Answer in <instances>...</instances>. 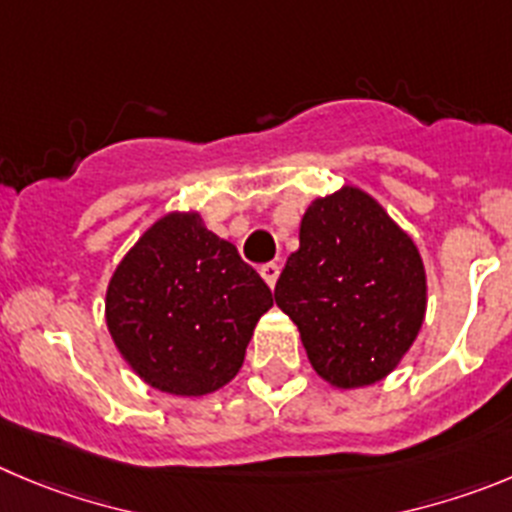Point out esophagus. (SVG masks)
<instances>
[{
  "label": "esophagus",
  "mask_w": 512,
  "mask_h": 512,
  "mask_svg": "<svg viewBox=\"0 0 512 512\" xmlns=\"http://www.w3.org/2000/svg\"><path fill=\"white\" fill-rule=\"evenodd\" d=\"M260 275L265 278V283L270 285V288H275V283H278L280 278V265L278 262H267V265L260 267Z\"/></svg>",
  "instance_id": "1"
}]
</instances>
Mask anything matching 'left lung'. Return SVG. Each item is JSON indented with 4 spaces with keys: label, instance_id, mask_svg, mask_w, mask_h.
I'll return each mask as SVG.
<instances>
[{
    "label": "left lung",
    "instance_id": "8db88e82",
    "mask_svg": "<svg viewBox=\"0 0 512 512\" xmlns=\"http://www.w3.org/2000/svg\"><path fill=\"white\" fill-rule=\"evenodd\" d=\"M318 376L338 389L394 371L417 338L427 278L417 245L361 189L315 199L275 285Z\"/></svg>",
    "mask_w": 512,
    "mask_h": 512
}]
</instances>
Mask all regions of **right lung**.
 I'll return each instance as SVG.
<instances>
[{
	"mask_svg": "<svg viewBox=\"0 0 512 512\" xmlns=\"http://www.w3.org/2000/svg\"><path fill=\"white\" fill-rule=\"evenodd\" d=\"M270 308L265 280L194 212L166 214L148 229L105 293L121 356L146 384L176 396L232 381Z\"/></svg>",
	"mask_w": 512,
	"mask_h": 512,
	"instance_id": "add662e5",
	"label": "right lung"
}]
</instances>
